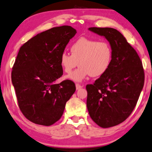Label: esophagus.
Returning a JSON list of instances; mask_svg holds the SVG:
<instances>
[{
  "instance_id": "obj_1",
  "label": "esophagus",
  "mask_w": 152,
  "mask_h": 152,
  "mask_svg": "<svg viewBox=\"0 0 152 152\" xmlns=\"http://www.w3.org/2000/svg\"><path fill=\"white\" fill-rule=\"evenodd\" d=\"M83 87V86H80V85H79V84H76V90H80V89L82 88Z\"/></svg>"
}]
</instances>
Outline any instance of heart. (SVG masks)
Returning a JSON list of instances; mask_svg holds the SVG:
<instances>
[{"label": "heart", "instance_id": "1", "mask_svg": "<svg viewBox=\"0 0 152 152\" xmlns=\"http://www.w3.org/2000/svg\"><path fill=\"white\" fill-rule=\"evenodd\" d=\"M72 55L62 52L60 64L66 74L78 65L80 66L66 76L74 82L80 83L89 76L99 77L106 74L113 61V50L107 42L81 37L71 46Z\"/></svg>", "mask_w": 152, "mask_h": 152}]
</instances>
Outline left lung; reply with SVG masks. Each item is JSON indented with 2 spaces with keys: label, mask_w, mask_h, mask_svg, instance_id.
I'll return each instance as SVG.
<instances>
[{
  "label": "left lung",
  "mask_w": 152,
  "mask_h": 152,
  "mask_svg": "<svg viewBox=\"0 0 152 152\" xmlns=\"http://www.w3.org/2000/svg\"><path fill=\"white\" fill-rule=\"evenodd\" d=\"M88 30L106 38L113 50L108 72L86 86L89 115L97 125L109 128L123 122L132 113L144 86V70L136 51L118 30Z\"/></svg>",
  "instance_id": "obj_1"
}]
</instances>
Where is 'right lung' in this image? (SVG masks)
Returning <instances> with one entry per match:
<instances>
[{
    "mask_svg": "<svg viewBox=\"0 0 152 152\" xmlns=\"http://www.w3.org/2000/svg\"><path fill=\"white\" fill-rule=\"evenodd\" d=\"M76 30L69 26L46 30L20 48L12 72L19 108L35 124L50 126L63 114L66 103L76 91L72 80L59 84L62 75L60 56Z\"/></svg>",
    "mask_w": 152,
    "mask_h": 152,
    "instance_id": "right-lung-1",
    "label": "right lung"
}]
</instances>
